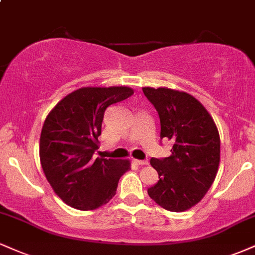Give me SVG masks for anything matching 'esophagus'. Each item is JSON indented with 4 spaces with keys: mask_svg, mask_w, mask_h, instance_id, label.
Returning a JSON list of instances; mask_svg holds the SVG:
<instances>
[{
    "mask_svg": "<svg viewBox=\"0 0 255 255\" xmlns=\"http://www.w3.org/2000/svg\"><path fill=\"white\" fill-rule=\"evenodd\" d=\"M134 162H135L136 165H141V166L148 164V161H147V160H139V159H134Z\"/></svg>",
    "mask_w": 255,
    "mask_h": 255,
    "instance_id": "esophagus-1",
    "label": "esophagus"
}]
</instances>
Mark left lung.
Listing matches in <instances>:
<instances>
[{
	"label": "left lung",
	"instance_id": "8db88e82",
	"mask_svg": "<svg viewBox=\"0 0 255 255\" xmlns=\"http://www.w3.org/2000/svg\"><path fill=\"white\" fill-rule=\"evenodd\" d=\"M160 118V137L173 141L171 155L151 159L159 180L147 190L164 209L182 213L195 207L213 185L220 165V134L197 98L170 88H142Z\"/></svg>",
	"mask_w": 255,
	"mask_h": 255
}]
</instances>
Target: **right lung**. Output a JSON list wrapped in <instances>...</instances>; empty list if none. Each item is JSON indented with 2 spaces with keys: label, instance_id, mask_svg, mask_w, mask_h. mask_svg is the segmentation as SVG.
I'll use <instances>...</instances> for the list:
<instances>
[{
  "label": "right lung",
  "instance_id": "1",
  "mask_svg": "<svg viewBox=\"0 0 255 255\" xmlns=\"http://www.w3.org/2000/svg\"><path fill=\"white\" fill-rule=\"evenodd\" d=\"M134 94L129 87H84L60 100L41 129L39 155L46 179L61 201L78 210H95L114 197L128 159L94 160L104 110Z\"/></svg>",
  "mask_w": 255,
  "mask_h": 255
}]
</instances>
